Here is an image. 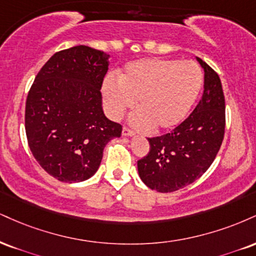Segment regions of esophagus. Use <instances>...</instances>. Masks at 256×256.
<instances>
[{
    "mask_svg": "<svg viewBox=\"0 0 256 256\" xmlns=\"http://www.w3.org/2000/svg\"><path fill=\"white\" fill-rule=\"evenodd\" d=\"M122 136H124V137H132V136H134V132L130 130L128 128H126V126H124V128H122Z\"/></svg>",
    "mask_w": 256,
    "mask_h": 256,
    "instance_id": "esophagus-1",
    "label": "esophagus"
}]
</instances>
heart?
<instances>
[{
	"mask_svg": "<svg viewBox=\"0 0 256 256\" xmlns=\"http://www.w3.org/2000/svg\"><path fill=\"white\" fill-rule=\"evenodd\" d=\"M204 75L192 60H142L128 64L119 80L102 84L107 114L119 120L136 104L130 122L142 131L170 130L184 122L202 89Z\"/></svg>",
	"mask_w": 256,
	"mask_h": 256,
	"instance_id": "b5f03b06",
	"label": "heart"
}]
</instances>
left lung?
<instances>
[{"mask_svg": "<svg viewBox=\"0 0 256 256\" xmlns=\"http://www.w3.org/2000/svg\"><path fill=\"white\" fill-rule=\"evenodd\" d=\"M204 92L188 118L170 134L148 138L150 152L137 162L138 174L149 188L168 193L194 182L212 164L226 128V100L220 76L205 62Z\"/></svg>", "mask_w": 256, "mask_h": 256, "instance_id": "1", "label": "left lung"}]
</instances>
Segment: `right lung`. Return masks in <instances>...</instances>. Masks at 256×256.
<instances>
[{
	"mask_svg": "<svg viewBox=\"0 0 256 256\" xmlns=\"http://www.w3.org/2000/svg\"><path fill=\"white\" fill-rule=\"evenodd\" d=\"M110 54L86 45L56 52L40 69L26 100L28 146L46 173L81 182L96 173L104 149L122 134L104 116L101 86Z\"/></svg>",
	"mask_w": 256,
	"mask_h": 256,
	"instance_id": "add662e5",
	"label": "right lung"
}]
</instances>
